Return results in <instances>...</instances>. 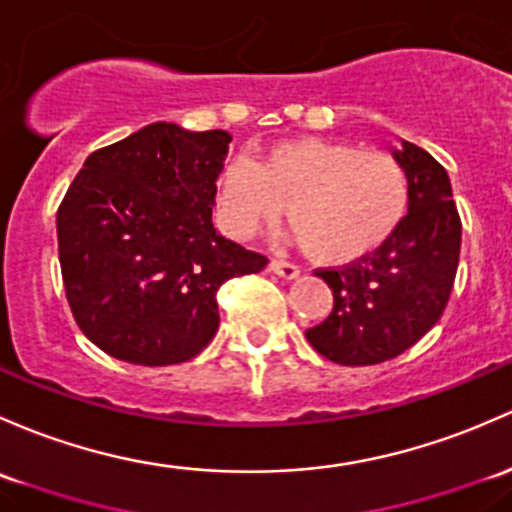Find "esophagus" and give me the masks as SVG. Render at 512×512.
Returning a JSON list of instances; mask_svg holds the SVG:
<instances>
[{"label": "esophagus", "mask_w": 512, "mask_h": 512, "mask_svg": "<svg viewBox=\"0 0 512 512\" xmlns=\"http://www.w3.org/2000/svg\"><path fill=\"white\" fill-rule=\"evenodd\" d=\"M270 270L282 279H297L299 277V267L292 265V262H282V260H272Z\"/></svg>", "instance_id": "esophagus-1"}]
</instances>
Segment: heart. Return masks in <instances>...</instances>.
<instances>
[{
	"instance_id": "b5f03b06",
	"label": "heart",
	"mask_w": 512,
	"mask_h": 512,
	"mask_svg": "<svg viewBox=\"0 0 512 512\" xmlns=\"http://www.w3.org/2000/svg\"><path fill=\"white\" fill-rule=\"evenodd\" d=\"M410 174L392 154L324 137H289L215 176V220L250 240L282 213L319 265H351L383 247L410 211Z\"/></svg>"
}]
</instances>
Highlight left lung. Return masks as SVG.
<instances>
[{
  "mask_svg": "<svg viewBox=\"0 0 512 512\" xmlns=\"http://www.w3.org/2000/svg\"><path fill=\"white\" fill-rule=\"evenodd\" d=\"M410 174V211L383 247L341 270H319L333 292L311 346L338 365H375L412 348L441 319L461 252V218L444 166L402 139L392 149Z\"/></svg>",
  "mask_w": 512,
  "mask_h": 512,
  "instance_id": "1",
  "label": "left lung"
}]
</instances>
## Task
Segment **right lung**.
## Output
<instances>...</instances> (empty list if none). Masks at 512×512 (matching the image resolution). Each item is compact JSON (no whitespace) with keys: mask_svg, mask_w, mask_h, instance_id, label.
<instances>
[{"mask_svg":"<svg viewBox=\"0 0 512 512\" xmlns=\"http://www.w3.org/2000/svg\"><path fill=\"white\" fill-rule=\"evenodd\" d=\"M225 129L152 122L85 159L56 215L58 260L80 331L134 365L186 363L218 331L220 284L267 257L213 228Z\"/></svg>","mask_w":512,"mask_h":512,"instance_id":"right-lung-1","label":"right lung"}]
</instances>
